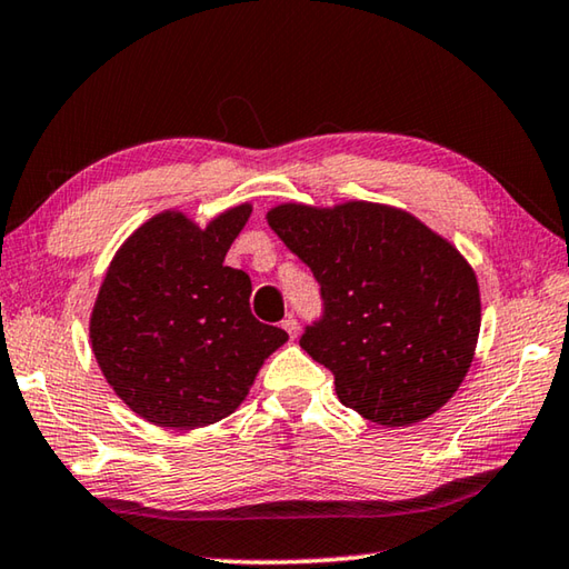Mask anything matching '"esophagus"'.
Returning a JSON list of instances; mask_svg holds the SVG:
<instances>
[{
	"instance_id": "esophagus-1",
	"label": "esophagus",
	"mask_w": 569,
	"mask_h": 569,
	"mask_svg": "<svg viewBox=\"0 0 569 569\" xmlns=\"http://www.w3.org/2000/svg\"><path fill=\"white\" fill-rule=\"evenodd\" d=\"M281 326H283V329H286V333L291 336V339H296V336H298V321H296V316L288 313L286 319L281 321Z\"/></svg>"
}]
</instances>
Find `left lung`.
I'll list each match as a JSON object with an SVG mask.
<instances>
[{
    "instance_id": "left-lung-1",
    "label": "left lung",
    "mask_w": 569,
    "mask_h": 569,
    "mask_svg": "<svg viewBox=\"0 0 569 569\" xmlns=\"http://www.w3.org/2000/svg\"><path fill=\"white\" fill-rule=\"evenodd\" d=\"M278 238L311 268L321 316L301 349L333 373L343 407L403 427L451 399L475 356L481 306L459 250L397 208L278 206Z\"/></svg>"
}]
</instances>
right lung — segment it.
I'll return each instance as SVG.
<instances>
[{
	"label": "right lung",
	"instance_id": "add662e5",
	"mask_svg": "<svg viewBox=\"0 0 569 569\" xmlns=\"http://www.w3.org/2000/svg\"><path fill=\"white\" fill-rule=\"evenodd\" d=\"M250 206L200 230L160 213L134 230L104 276L92 351L114 393L158 427L196 429L233 413L288 333L250 313V278L226 266Z\"/></svg>",
	"mask_w": 569,
	"mask_h": 569
}]
</instances>
